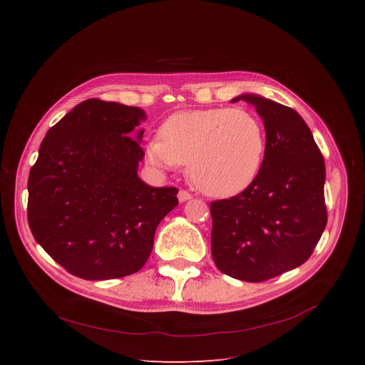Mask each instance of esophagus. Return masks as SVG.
Masks as SVG:
<instances>
[{
    "label": "esophagus",
    "mask_w": 365,
    "mask_h": 365,
    "mask_svg": "<svg viewBox=\"0 0 365 365\" xmlns=\"http://www.w3.org/2000/svg\"><path fill=\"white\" fill-rule=\"evenodd\" d=\"M178 199H179V202H186V200L192 199V195H190L187 190L180 189V190H179V193H178Z\"/></svg>",
    "instance_id": "1"
}]
</instances>
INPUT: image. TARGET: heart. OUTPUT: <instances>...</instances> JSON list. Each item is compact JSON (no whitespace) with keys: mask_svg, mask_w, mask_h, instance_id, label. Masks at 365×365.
I'll list each match as a JSON object with an SVG mask.
<instances>
[{"mask_svg":"<svg viewBox=\"0 0 365 365\" xmlns=\"http://www.w3.org/2000/svg\"><path fill=\"white\" fill-rule=\"evenodd\" d=\"M160 134L162 138H151L145 144L150 165L166 170L187 165L193 185L214 197L242 192L262 168L264 130L245 110L178 113L163 124Z\"/></svg>","mask_w":365,"mask_h":365,"instance_id":"b5f03b06","label":"heart"}]
</instances>
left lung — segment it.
Listing matches in <instances>:
<instances>
[{
  "label": "left lung",
  "instance_id": "obj_1",
  "mask_svg": "<svg viewBox=\"0 0 365 365\" xmlns=\"http://www.w3.org/2000/svg\"><path fill=\"white\" fill-rule=\"evenodd\" d=\"M264 121L266 150L254 182L211 202L212 257L238 280L264 282L310 257L327 227L325 162L304 120L292 108L242 93Z\"/></svg>",
  "mask_w": 365,
  "mask_h": 365
}]
</instances>
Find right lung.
I'll return each instance as SVG.
<instances>
[{
  "mask_svg": "<svg viewBox=\"0 0 365 365\" xmlns=\"http://www.w3.org/2000/svg\"><path fill=\"white\" fill-rule=\"evenodd\" d=\"M145 113L86 99L43 138L29 176L34 240L71 274L108 280L137 273L160 221L179 203L176 187L138 178Z\"/></svg>",
  "mask_w": 365,
  "mask_h": 365,
  "instance_id": "add662e5",
  "label": "right lung"
}]
</instances>
